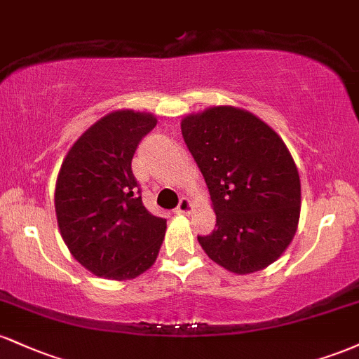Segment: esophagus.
Returning <instances> with one entry per match:
<instances>
[{"instance_id":"1","label":"esophagus","mask_w":359,"mask_h":359,"mask_svg":"<svg viewBox=\"0 0 359 359\" xmlns=\"http://www.w3.org/2000/svg\"><path fill=\"white\" fill-rule=\"evenodd\" d=\"M191 211H192V203L187 199V197H182V199H180L179 205H177L175 212L177 214H189Z\"/></svg>"}]
</instances>
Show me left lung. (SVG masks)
Instances as JSON below:
<instances>
[{
	"instance_id": "1",
	"label": "left lung",
	"mask_w": 359,
	"mask_h": 359,
	"mask_svg": "<svg viewBox=\"0 0 359 359\" xmlns=\"http://www.w3.org/2000/svg\"><path fill=\"white\" fill-rule=\"evenodd\" d=\"M180 128L216 212L217 229L197 236L203 250L233 273L266 269L294 240L300 217V177L287 145L234 106L187 114Z\"/></svg>"
}]
</instances>
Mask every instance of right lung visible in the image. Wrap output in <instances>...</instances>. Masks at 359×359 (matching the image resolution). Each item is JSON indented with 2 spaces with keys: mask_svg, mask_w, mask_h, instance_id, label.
<instances>
[{
  "mask_svg": "<svg viewBox=\"0 0 359 359\" xmlns=\"http://www.w3.org/2000/svg\"><path fill=\"white\" fill-rule=\"evenodd\" d=\"M155 125L151 113L113 111L89 126L62 162L55 184L60 236L96 277L137 278L158 257L167 219L147 211L131 172L140 140Z\"/></svg>",
  "mask_w": 359,
  "mask_h": 359,
  "instance_id": "obj_1",
  "label": "right lung"
}]
</instances>
